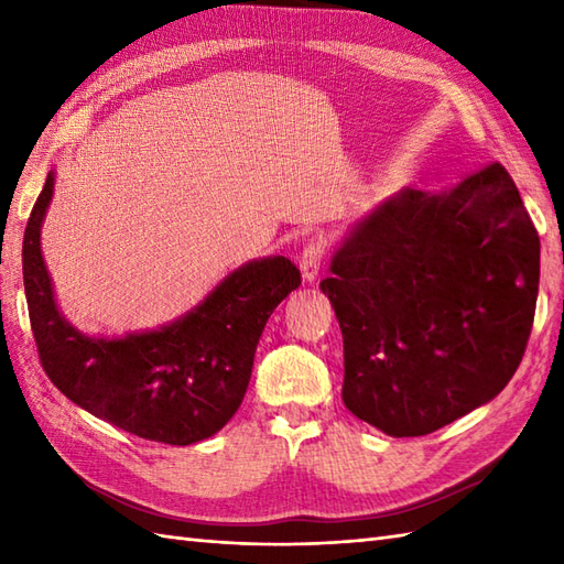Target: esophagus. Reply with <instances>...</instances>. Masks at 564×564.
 <instances>
[{
	"instance_id": "34e87169",
	"label": "esophagus",
	"mask_w": 564,
	"mask_h": 564,
	"mask_svg": "<svg viewBox=\"0 0 564 564\" xmlns=\"http://www.w3.org/2000/svg\"><path fill=\"white\" fill-rule=\"evenodd\" d=\"M322 259H325V245H322V242L305 245L303 254H301V271H303L305 283L317 281L319 269H322Z\"/></svg>"
}]
</instances>
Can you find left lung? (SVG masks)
Returning a JSON list of instances; mask_svg holds the SVG:
<instances>
[{"mask_svg": "<svg viewBox=\"0 0 564 564\" xmlns=\"http://www.w3.org/2000/svg\"><path fill=\"white\" fill-rule=\"evenodd\" d=\"M319 283L344 337L349 412L426 436L507 388L531 337L541 239L499 162L451 188H402L332 257Z\"/></svg>", "mask_w": 564, "mask_h": 564, "instance_id": "1", "label": "left lung"}]
</instances>
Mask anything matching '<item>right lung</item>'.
I'll return each instance as SVG.
<instances>
[{"label": "right lung", "instance_id": "add662e5", "mask_svg": "<svg viewBox=\"0 0 564 564\" xmlns=\"http://www.w3.org/2000/svg\"><path fill=\"white\" fill-rule=\"evenodd\" d=\"M53 186L51 172L23 235V289L45 376L82 410L140 438L188 446L218 434L242 404L261 332L301 271L285 257L247 261L172 325L87 337L57 310L41 254Z\"/></svg>", "mask_w": 564, "mask_h": 564}]
</instances>
